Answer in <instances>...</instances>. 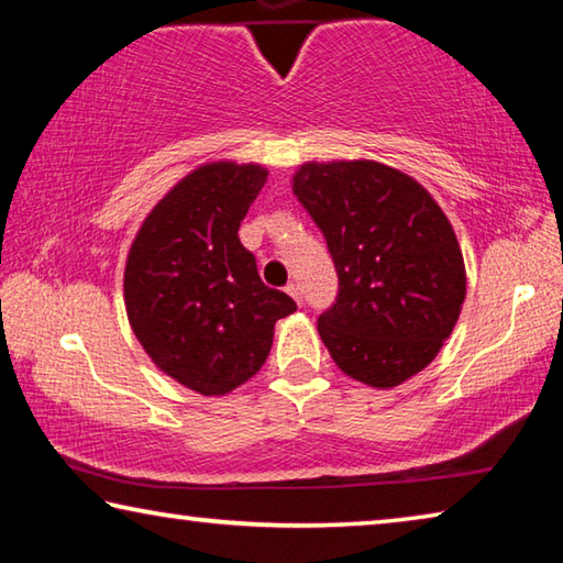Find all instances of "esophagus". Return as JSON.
Instances as JSON below:
<instances>
[{"instance_id": "esophagus-1", "label": "esophagus", "mask_w": 563, "mask_h": 563, "mask_svg": "<svg viewBox=\"0 0 563 563\" xmlns=\"http://www.w3.org/2000/svg\"><path fill=\"white\" fill-rule=\"evenodd\" d=\"M285 290H288V295H290V298H292L295 302H298V305L302 302V292H300V285H298V283H290Z\"/></svg>"}]
</instances>
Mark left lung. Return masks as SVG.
Returning <instances> with one entry per match:
<instances>
[{
    "instance_id": "left-lung-1",
    "label": "left lung",
    "mask_w": 563,
    "mask_h": 563,
    "mask_svg": "<svg viewBox=\"0 0 563 563\" xmlns=\"http://www.w3.org/2000/svg\"><path fill=\"white\" fill-rule=\"evenodd\" d=\"M292 194L338 271V298L318 318L335 365L379 389L422 373L466 295L464 258L442 208L412 176L377 161L302 164Z\"/></svg>"
}]
</instances>
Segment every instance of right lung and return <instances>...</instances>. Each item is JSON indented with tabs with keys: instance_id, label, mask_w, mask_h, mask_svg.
I'll use <instances>...</instances> for the list:
<instances>
[{
	"instance_id": "1",
	"label": "right lung",
	"mask_w": 563,
	"mask_h": 563,
	"mask_svg": "<svg viewBox=\"0 0 563 563\" xmlns=\"http://www.w3.org/2000/svg\"><path fill=\"white\" fill-rule=\"evenodd\" d=\"M268 170L218 161L190 170L133 238L123 300L133 335L161 373L206 397L228 395L263 367L290 295L261 280L238 228Z\"/></svg>"
}]
</instances>
